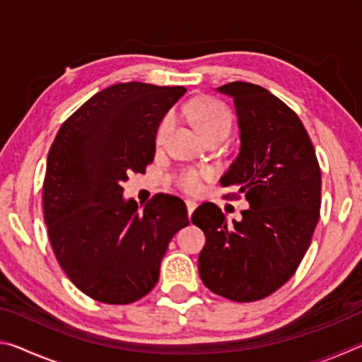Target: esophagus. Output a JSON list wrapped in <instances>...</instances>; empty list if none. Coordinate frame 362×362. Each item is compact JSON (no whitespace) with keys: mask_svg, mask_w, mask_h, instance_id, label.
<instances>
[{"mask_svg":"<svg viewBox=\"0 0 362 362\" xmlns=\"http://www.w3.org/2000/svg\"><path fill=\"white\" fill-rule=\"evenodd\" d=\"M185 204H187V211H188V216L192 217V214L194 212V209L196 207H198V203H196V201H193V199H187L185 201Z\"/></svg>","mask_w":362,"mask_h":362,"instance_id":"esophagus-1","label":"esophagus"}]
</instances>
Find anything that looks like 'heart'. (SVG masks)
I'll return each instance as SVG.
<instances>
[{"label": "heart", "mask_w": 362, "mask_h": 362, "mask_svg": "<svg viewBox=\"0 0 362 362\" xmlns=\"http://www.w3.org/2000/svg\"><path fill=\"white\" fill-rule=\"evenodd\" d=\"M185 113L189 119L194 122L198 127L201 136L204 139H209L212 136H228L231 129V115L226 107H223L220 102L204 99L193 103H188L185 107ZM174 129V116L168 115L166 118L161 121L158 127L156 140L161 144L166 140L170 132ZM207 173L196 169H185L177 175V185L188 193H196L201 188V182Z\"/></svg>", "instance_id": "heart-1"}]
</instances>
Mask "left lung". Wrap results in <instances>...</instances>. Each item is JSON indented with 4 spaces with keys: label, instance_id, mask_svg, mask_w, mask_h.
Listing matches in <instances>:
<instances>
[{
    "label": "left lung",
    "instance_id": "8db88e82",
    "mask_svg": "<svg viewBox=\"0 0 362 362\" xmlns=\"http://www.w3.org/2000/svg\"><path fill=\"white\" fill-rule=\"evenodd\" d=\"M233 99L240 153L220 179L243 194L249 209L226 222L204 203L192 222L206 235L198 272L207 289L235 302L278 291L310 247L321 209V169L298 116L262 86L235 81L217 88Z\"/></svg>",
    "mask_w": 362,
    "mask_h": 362
}]
</instances>
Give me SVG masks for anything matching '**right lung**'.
Instances as JSON below:
<instances>
[{"label":"right lung","mask_w":362,"mask_h":362,"mask_svg":"<svg viewBox=\"0 0 362 362\" xmlns=\"http://www.w3.org/2000/svg\"><path fill=\"white\" fill-rule=\"evenodd\" d=\"M183 86L119 83L79 107L49 150L42 207L49 241L66 276L102 303L127 305L156 286L173 236L189 223L180 198L156 194L140 211L122 196L145 173L156 132Z\"/></svg>","instance_id":"add662e5"}]
</instances>
